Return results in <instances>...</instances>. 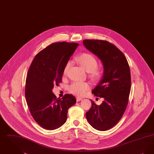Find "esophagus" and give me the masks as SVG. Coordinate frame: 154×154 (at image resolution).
Here are the masks:
<instances>
[{
  "label": "esophagus",
  "mask_w": 154,
  "mask_h": 154,
  "mask_svg": "<svg viewBox=\"0 0 154 154\" xmlns=\"http://www.w3.org/2000/svg\"><path fill=\"white\" fill-rule=\"evenodd\" d=\"M76 100H77V102H79V101L82 100V98H81V97H76Z\"/></svg>",
  "instance_id": "34e87169"
}]
</instances>
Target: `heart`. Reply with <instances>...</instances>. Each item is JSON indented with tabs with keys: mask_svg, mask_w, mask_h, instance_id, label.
Instances as JSON below:
<instances>
[{
	"mask_svg": "<svg viewBox=\"0 0 154 154\" xmlns=\"http://www.w3.org/2000/svg\"><path fill=\"white\" fill-rule=\"evenodd\" d=\"M76 61L82 66L86 72L89 73V77L94 81L99 80L102 76L101 72L97 69V61L95 58L91 54L84 53L77 57L75 59ZM70 63L68 62L63 70V74L67 73ZM69 91L77 96H83L85 95L88 91L90 89V85L87 82H74L69 87Z\"/></svg>",
	"mask_w": 154,
	"mask_h": 154,
	"instance_id": "obj_1",
	"label": "heart"
}]
</instances>
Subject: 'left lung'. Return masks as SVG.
<instances>
[{"label": "left lung", "instance_id": "1", "mask_svg": "<svg viewBox=\"0 0 154 154\" xmlns=\"http://www.w3.org/2000/svg\"><path fill=\"white\" fill-rule=\"evenodd\" d=\"M84 47L102 63L104 72L101 80L92 91L102 103L92 107L86 112L87 119L94 128L105 131L112 128L122 117L131 87V72L124 54L114 45L104 40H84Z\"/></svg>", "mask_w": 154, "mask_h": 154}]
</instances>
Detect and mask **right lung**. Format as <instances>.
<instances>
[{"mask_svg":"<svg viewBox=\"0 0 154 154\" xmlns=\"http://www.w3.org/2000/svg\"><path fill=\"white\" fill-rule=\"evenodd\" d=\"M79 44L59 42L39 52L28 70L25 97L30 114L38 124L47 130L58 129L66 122L68 109L76 103L74 96L57 98L54 85L62 82L63 70Z\"/></svg>","mask_w":154,"mask_h":154,"instance_id":"obj_1","label":"right lung"}]
</instances>
